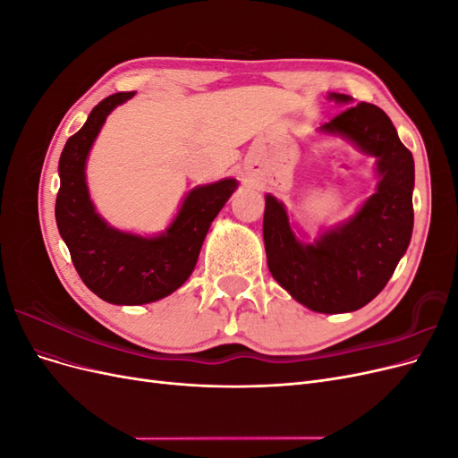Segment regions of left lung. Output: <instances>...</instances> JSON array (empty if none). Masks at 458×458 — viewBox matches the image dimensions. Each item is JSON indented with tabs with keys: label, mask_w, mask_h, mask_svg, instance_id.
Returning a JSON list of instances; mask_svg holds the SVG:
<instances>
[{
	"label": "left lung",
	"mask_w": 458,
	"mask_h": 458,
	"mask_svg": "<svg viewBox=\"0 0 458 458\" xmlns=\"http://www.w3.org/2000/svg\"><path fill=\"white\" fill-rule=\"evenodd\" d=\"M352 105L344 93H328ZM318 135L342 137L377 158V189L355 214L318 231L313 242L296 234L281 200L266 195L263 244L273 279L301 306L317 313H350L377 298L390 281L412 234L414 160L382 108L359 103L323 123Z\"/></svg>",
	"instance_id": "left-lung-1"
}]
</instances>
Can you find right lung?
Wrapping results in <instances>:
<instances>
[{
	"label": "right lung",
	"mask_w": 458,
	"mask_h": 458,
	"mask_svg": "<svg viewBox=\"0 0 458 458\" xmlns=\"http://www.w3.org/2000/svg\"><path fill=\"white\" fill-rule=\"evenodd\" d=\"M131 97H106L66 141L55 202V219L80 279L93 294L116 306H141L175 293L195 269L212 221L239 187L237 179L225 177L191 189L170 225L150 237L110 225L95 210L86 165L106 116Z\"/></svg>",
	"instance_id": "1"
}]
</instances>
